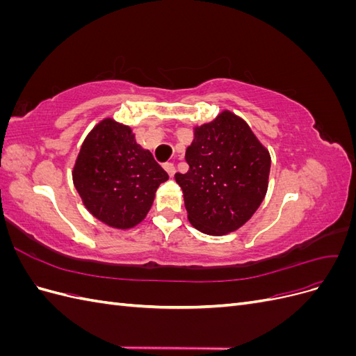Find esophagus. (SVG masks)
I'll return each instance as SVG.
<instances>
[{"instance_id": "esophagus-1", "label": "esophagus", "mask_w": 356, "mask_h": 356, "mask_svg": "<svg viewBox=\"0 0 356 356\" xmlns=\"http://www.w3.org/2000/svg\"><path fill=\"white\" fill-rule=\"evenodd\" d=\"M163 168H165V170L169 174V177H174V175H175V166L172 165V163H165Z\"/></svg>"}]
</instances>
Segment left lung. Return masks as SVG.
Returning a JSON list of instances; mask_svg holds the SVG:
<instances>
[{"instance_id": "1", "label": "left lung", "mask_w": 356, "mask_h": 356, "mask_svg": "<svg viewBox=\"0 0 356 356\" xmlns=\"http://www.w3.org/2000/svg\"><path fill=\"white\" fill-rule=\"evenodd\" d=\"M188 170L175 174L188 221L204 234L238 230L260 207L268 186L270 154L243 118L225 110L195 127Z\"/></svg>"}]
</instances>
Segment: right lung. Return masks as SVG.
Wrapping results in <instances>:
<instances>
[{
  "instance_id": "obj_1",
  "label": "right lung",
  "mask_w": 356,
  "mask_h": 356,
  "mask_svg": "<svg viewBox=\"0 0 356 356\" xmlns=\"http://www.w3.org/2000/svg\"><path fill=\"white\" fill-rule=\"evenodd\" d=\"M169 175L136 144L132 129L104 118L86 136L72 169L79 195L95 218L114 229H132L152 208Z\"/></svg>"
}]
</instances>
